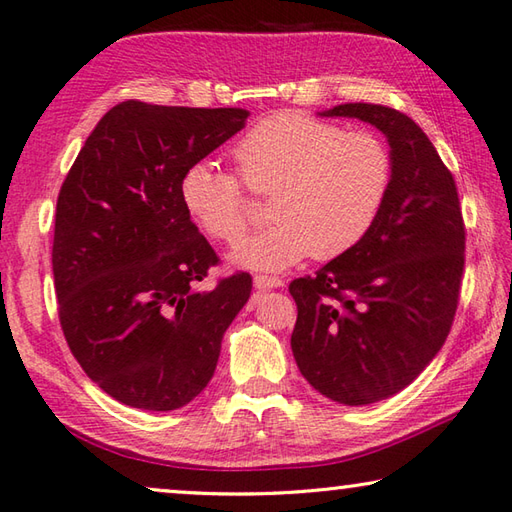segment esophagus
<instances>
[{"instance_id": "1", "label": "esophagus", "mask_w": 512, "mask_h": 512, "mask_svg": "<svg viewBox=\"0 0 512 512\" xmlns=\"http://www.w3.org/2000/svg\"><path fill=\"white\" fill-rule=\"evenodd\" d=\"M254 287H256L258 291L278 289V287H283V280L276 278V276H256V278H254Z\"/></svg>"}]
</instances>
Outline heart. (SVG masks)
I'll use <instances>...</instances> for the list:
<instances>
[{"label": "heart", "mask_w": 512, "mask_h": 512, "mask_svg": "<svg viewBox=\"0 0 512 512\" xmlns=\"http://www.w3.org/2000/svg\"><path fill=\"white\" fill-rule=\"evenodd\" d=\"M234 172L196 161L181 176V201L205 236L238 245L252 221L249 192L271 194L274 225L232 260L278 271L314 254L333 260L356 249L378 223L391 190L393 156L378 134L280 112L256 123L232 148Z\"/></svg>", "instance_id": "heart-1"}]
</instances>
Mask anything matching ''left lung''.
Instances as JSON below:
<instances>
[{"label": "left lung", "instance_id": "obj_1", "mask_svg": "<svg viewBox=\"0 0 512 512\" xmlns=\"http://www.w3.org/2000/svg\"><path fill=\"white\" fill-rule=\"evenodd\" d=\"M322 114L375 125L393 156L391 190L369 236L289 285L300 373L325 398L362 406L409 387L442 349L460 302L466 227L453 174L411 117L378 103Z\"/></svg>", "mask_w": 512, "mask_h": 512}]
</instances>
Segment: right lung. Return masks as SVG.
<instances>
[{"instance_id":"add662e5","label":"right lung","mask_w":512,"mask_h":512,"mask_svg":"<svg viewBox=\"0 0 512 512\" xmlns=\"http://www.w3.org/2000/svg\"><path fill=\"white\" fill-rule=\"evenodd\" d=\"M243 108L121 101L103 114L57 198L52 274L72 356L134 409L174 411L212 380L221 340L252 294L218 265L181 201V176L243 128Z\"/></svg>"}]
</instances>
